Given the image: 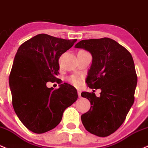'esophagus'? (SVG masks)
<instances>
[{"mask_svg":"<svg viewBox=\"0 0 148 148\" xmlns=\"http://www.w3.org/2000/svg\"><path fill=\"white\" fill-rule=\"evenodd\" d=\"M77 94H78V96H79V98H80V97H81V91L78 90V91H77Z\"/></svg>","mask_w":148,"mask_h":148,"instance_id":"obj_1","label":"esophagus"}]
</instances>
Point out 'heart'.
<instances>
[{"instance_id": "obj_1", "label": "heart", "mask_w": 148, "mask_h": 148, "mask_svg": "<svg viewBox=\"0 0 148 148\" xmlns=\"http://www.w3.org/2000/svg\"><path fill=\"white\" fill-rule=\"evenodd\" d=\"M69 81L72 83L73 84H74L75 86H78L80 84V79L79 77H78L77 76H71V77L69 78Z\"/></svg>"}]
</instances>
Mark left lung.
Here are the masks:
<instances>
[{"mask_svg": "<svg viewBox=\"0 0 148 148\" xmlns=\"http://www.w3.org/2000/svg\"><path fill=\"white\" fill-rule=\"evenodd\" d=\"M75 48L91 54L93 60L86 82L91 88L101 89L100 96L82 92L91 103L81 116L88 132L98 136L112 134L123 124L134 102L137 75L132 56L125 47L110 38L85 39Z\"/></svg>", "mask_w": 148, "mask_h": 148, "instance_id": "obj_1", "label": "left lung"}]
</instances>
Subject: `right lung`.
Instances as JSON below:
<instances>
[{"mask_svg":"<svg viewBox=\"0 0 148 148\" xmlns=\"http://www.w3.org/2000/svg\"><path fill=\"white\" fill-rule=\"evenodd\" d=\"M76 41L39 34L17 50L9 79L12 105L19 120L32 132L54 129L62 121L64 110L77 100L76 88L61 84L56 77L59 59ZM48 81H56L60 88H48Z\"/></svg>","mask_w":148,"mask_h":148,"instance_id":"obj_1","label":"right lung"}]
</instances>
